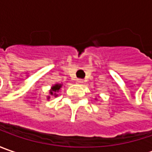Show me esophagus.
I'll return each instance as SVG.
<instances>
[{"instance_id":"1","label":"esophagus","mask_w":152,"mask_h":152,"mask_svg":"<svg viewBox=\"0 0 152 152\" xmlns=\"http://www.w3.org/2000/svg\"><path fill=\"white\" fill-rule=\"evenodd\" d=\"M82 83H84V80L81 79H78L77 80H76V84H79V85H80V84H82Z\"/></svg>"}]
</instances>
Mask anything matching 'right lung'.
<instances>
[{"mask_svg":"<svg viewBox=\"0 0 152 152\" xmlns=\"http://www.w3.org/2000/svg\"><path fill=\"white\" fill-rule=\"evenodd\" d=\"M61 87V85H54V86H53V87L51 88V91H50V94H51V95H53V94H54L56 96V93H54V92H56V91H59Z\"/></svg>","mask_w":152,"mask_h":152,"instance_id":"obj_1","label":"right lung"}]
</instances>
